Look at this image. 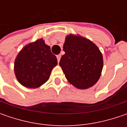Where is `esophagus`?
Listing matches in <instances>:
<instances>
[{
	"mask_svg": "<svg viewBox=\"0 0 127 127\" xmlns=\"http://www.w3.org/2000/svg\"><path fill=\"white\" fill-rule=\"evenodd\" d=\"M61 54H59V55H57V56H56V58H57L58 62H59V61H60V59H61Z\"/></svg>",
	"mask_w": 127,
	"mask_h": 127,
	"instance_id": "34e87169",
	"label": "esophagus"
}]
</instances>
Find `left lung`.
<instances>
[{"label": "left lung", "instance_id": "obj_1", "mask_svg": "<svg viewBox=\"0 0 127 127\" xmlns=\"http://www.w3.org/2000/svg\"><path fill=\"white\" fill-rule=\"evenodd\" d=\"M65 54L59 62L68 81L78 89H87L99 80L103 58L99 48L90 40L70 34L63 46Z\"/></svg>", "mask_w": 127, "mask_h": 127}]
</instances>
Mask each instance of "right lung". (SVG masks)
<instances>
[{"instance_id": "1", "label": "right lung", "mask_w": 127, "mask_h": 127, "mask_svg": "<svg viewBox=\"0 0 127 127\" xmlns=\"http://www.w3.org/2000/svg\"><path fill=\"white\" fill-rule=\"evenodd\" d=\"M57 59L43 39L27 44L17 54L14 71L18 82L28 88H37L49 80Z\"/></svg>"}]
</instances>
